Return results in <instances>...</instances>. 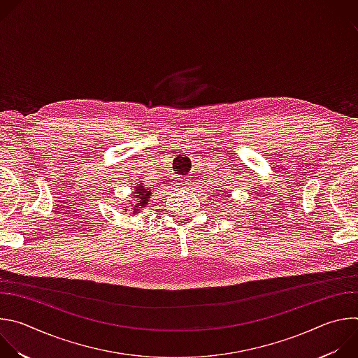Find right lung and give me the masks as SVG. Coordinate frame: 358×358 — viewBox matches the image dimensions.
Wrapping results in <instances>:
<instances>
[{
    "label": "right lung",
    "instance_id": "1",
    "mask_svg": "<svg viewBox=\"0 0 358 358\" xmlns=\"http://www.w3.org/2000/svg\"><path fill=\"white\" fill-rule=\"evenodd\" d=\"M150 196H151V191H147V188H144L143 185L136 187V192H134L133 198H136L134 201H136V207L137 208H134V211L145 207L147 203H148V201H150Z\"/></svg>",
    "mask_w": 358,
    "mask_h": 358
}]
</instances>
